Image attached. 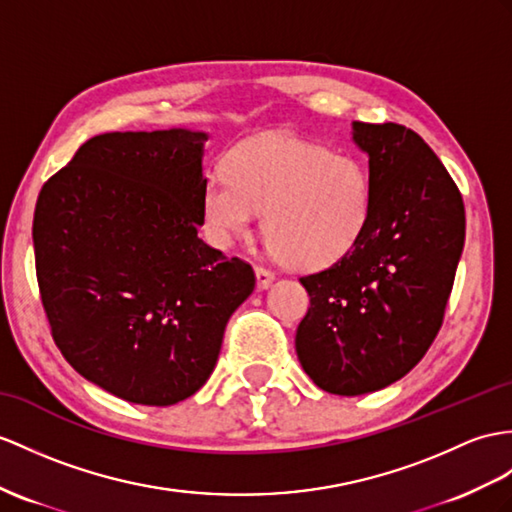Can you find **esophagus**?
<instances>
[{
	"instance_id": "34e87169",
	"label": "esophagus",
	"mask_w": 512,
	"mask_h": 512,
	"mask_svg": "<svg viewBox=\"0 0 512 512\" xmlns=\"http://www.w3.org/2000/svg\"><path fill=\"white\" fill-rule=\"evenodd\" d=\"M273 280H276V273H273L271 269L256 267V282H258V289H269Z\"/></svg>"
}]
</instances>
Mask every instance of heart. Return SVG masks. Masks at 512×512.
<instances>
[{
	"label": "heart",
	"mask_w": 512,
	"mask_h": 512,
	"mask_svg": "<svg viewBox=\"0 0 512 512\" xmlns=\"http://www.w3.org/2000/svg\"><path fill=\"white\" fill-rule=\"evenodd\" d=\"M373 208L367 167L289 132H265L230 149L226 173H210L204 219L221 243L263 213V234L293 269H323L363 239Z\"/></svg>",
	"instance_id": "b5f03b06"
}]
</instances>
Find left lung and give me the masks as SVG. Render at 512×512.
Listing matches in <instances>:
<instances>
[{
    "instance_id": "8db88e82",
    "label": "left lung",
    "mask_w": 512,
    "mask_h": 512,
    "mask_svg": "<svg viewBox=\"0 0 512 512\" xmlns=\"http://www.w3.org/2000/svg\"><path fill=\"white\" fill-rule=\"evenodd\" d=\"M369 156L373 208L352 252L299 278L310 308L295 334L319 389L363 395L404 378L439 334L465 245V204L428 143L397 123H352Z\"/></svg>"
}]
</instances>
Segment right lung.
<instances>
[{"mask_svg": "<svg viewBox=\"0 0 512 512\" xmlns=\"http://www.w3.org/2000/svg\"><path fill=\"white\" fill-rule=\"evenodd\" d=\"M206 132H108L34 210L41 302L67 363L121 400L171 406L213 373L254 269L197 236Z\"/></svg>", "mask_w": 512, "mask_h": 512, "instance_id": "1", "label": "right lung"}]
</instances>
